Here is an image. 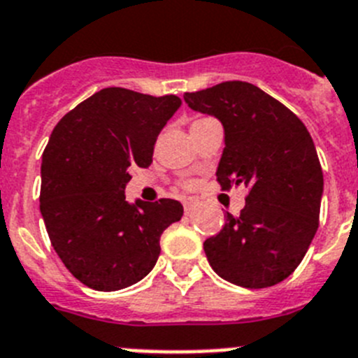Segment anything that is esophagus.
<instances>
[{
    "label": "esophagus",
    "mask_w": 358,
    "mask_h": 358,
    "mask_svg": "<svg viewBox=\"0 0 358 358\" xmlns=\"http://www.w3.org/2000/svg\"><path fill=\"white\" fill-rule=\"evenodd\" d=\"M195 208H196V201H193V199H189V201L185 202V213H186V215H189V213H192Z\"/></svg>",
    "instance_id": "obj_1"
}]
</instances>
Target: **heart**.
I'll list each match as a JSON object with an SVG mask.
<instances>
[{
    "instance_id": "b5f03b06",
    "label": "heart",
    "mask_w": 358,
    "mask_h": 358,
    "mask_svg": "<svg viewBox=\"0 0 358 358\" xmlns=\"http://www.w3.org/2000/svg\"><path fill=\"white\" fill-rule=\"evenodd\" d=\"M199 120H204V119H199ZM199 120H195V122H199Z\"/></svg>"
}]
</instances>
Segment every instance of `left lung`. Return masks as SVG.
<instances>
[{"label":"left lung","instance_id":"obj_1","mask_svg":"<svg viewBox=\"0 0 358 358\" xmlns=\"http://www.w3.org/2000/svg\"><path fill=\"white\" fill-rule=\"evenodd\" d=\"M192 110L224 126L216 169L222 189L250 186L239 216L204 241L213 270L236 286L270 287L289 277L317 231L323 172L309 131L296 115L245 81L186 92Z\"/></svg>","mask_w":358,"mask_h":358}]
</instances>
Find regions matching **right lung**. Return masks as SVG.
<instances>
[{
  "label": "right lung",
  "instance_id": "right-lung-1",
  "mask_svg": "<svg viewBox=\"0 0 358 358\" xmlns=\"http://www.w3.org/2000/svg\"><path fill=\"white\" fill-rule=\"evenodd\" d=\"M181 104L177 96L103 88L52 129L41 213L52 248L85 286L119 291L142 280L159 257L163 231L181 220V202L129 204L124 193L131 169L152 163L157 134Z\"/></svg>",
  "mask_w": 358,
  "mask_h": 358
}]
</instances>
